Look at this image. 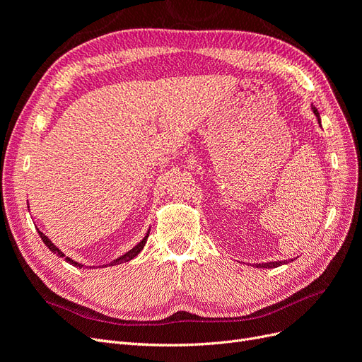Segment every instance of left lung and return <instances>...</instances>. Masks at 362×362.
Listing matches in <instances>:
<instances>
[{
	"label": "left lung",
	"instance_id": "obj_1",
	"mask_svg": "<svg viewBox=\"0 0 362 362\" xmlns=\"http://www.w3.org/2000/svg\"><path fill=\"white\" fill-rule=\"evenodd\" d=\"M314 115L317 116V120H319V122H320V115H319V112H317L315 110V108H314ZM282 262H286V261H275V262H264V264H257V267H261V269H272V267H278V266H281L282 264Z\"/></svg>",
	"mask_w": 362,
	"mask_h": 362
}]
</instances>
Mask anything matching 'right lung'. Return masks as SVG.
I'll list each match as a JSON object with an SVG mask.
<instances>
[{
  "instance_id": "right-lung-1",
  "label": "right lung",
  "mask_w": 362,
  "mask_h": 362,
  "mask_svg": "<svg viewBox=\"0 0 362 362\" xmlns=\"http://www.w3.org/2000/svg\"><path fill=\"white\" fill-rule=\"evenodd\" d=\"M37 231H39V229H37ZM39 235H40V238H42V242H43V243H45V245H47V246L49 247V250H52V252H54V254H56L57 257H62V258L64 257V255H63V252H62V250H59V249L56 247V245H54V243L51 242V240H49V238H48V237H47L45 234H43V233H40V231H39ZM148 237H149V231H148L146 237H145L144 240H141V242H140V243H139V245H137L136 247H133V249H131L129 252H127V254H125V255H122V257H119L117 259L112 261V262H110V266H116V264H122V262H127V261H129V259H133V258H134V257H136V255L139 254V252H140L141 249H144V246L146 245V240H148ZM66 261H68V262H71V264H72V266H76V267H83V264H80V262H76V261H74V259H71V258H68V257H66ZM105 266H107V264H105ZM105 266H104V267H105Z\"/></svg>"
}]
</instances>
